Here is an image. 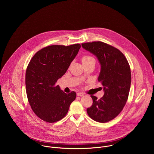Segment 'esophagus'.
Masks as SVG:
<instances>
[{"instance_id":"esophagus-1","label":"esophagus","mask_w":154,"mask_h":154,"mask_svg":"<svg viewBox=\"0 0 154 154\" xmlns=\"http://www.w3.org/2000/svg\"><path fill=\"white\" fill-rule=\"evenodd\" d=\"M77 95L79 96V97H83V96H84V94L82 92H78Z\"/></svg>"}]
</instances>
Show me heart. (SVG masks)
Masks as SVG:
<instances>
[{
	"instance_id": "obj_1",
	"label": "heart",
	"mask_w": 154,
	"mask_h": 154,
	"mask_svg": "<svg viewBox=\"0 0 154 154\" xmlns=\"http://www.w3.org/2000/svg\"><path fill=\"white\" fill-rule=\"evenodd\" d=\"M92 60H94L92 57L89 56H85L82 58V63H85V62H87L88 61H90Z\"/></svg>"
}]
</instances>
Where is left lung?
Instances as JSON below:
<instances>
[{"instance_id": "obj_1", "label": "left lung", "mask_w": 154, "mask_h": 154, "mask_svg": "<svg viewBox=\"0 0 154 154\" xmlns=\"http://www.w3.org/2000/svg\"><path fill=\"white\" fill-rule=\"evenodd\" d=\"M82 47L97 58L101 66L98 81L104 92L100 100L91 96L93 103L87 111L94 120L106 123L117 117L126 103L131 84V68L124 54L109 44L94 42L82 43Z\"/></svg>"}]
</instances>
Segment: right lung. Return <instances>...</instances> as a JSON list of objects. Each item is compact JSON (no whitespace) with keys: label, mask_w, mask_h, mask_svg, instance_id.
Segmentation results:
<instances>
[{"label":"right lung","mask_w":154,"mask_h":154,"mask_svg":"<svg viewBox=\"0 0 154 154\" xmlns=\"http://www.w3.org/2000/svg\"><path fill=\"white\" fill-rule=\"evenodd\" d=\"M81 45H53L44 47L31 59L25 74L27 98L34 113L42 120L54 123L62 119L76 92L66 94L56 83L65 75Z\"/></svg>","instance_id":"right-lung-1"}]
</instances>
